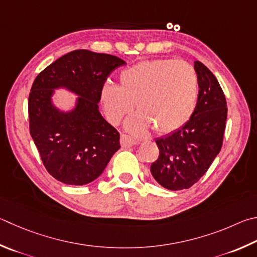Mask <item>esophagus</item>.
<instances>
[{
    "label": "esophagus",
    "mask_w": 257,
    "mask_h": 257,
    "mask_svg": "<svg viewBox=\"0 0 257 257\" xmlns=\"http://www.w3.org/2000/svg\"><path fill=\"white\" fill-rule=\"evenodd\" d=\"M120 144H121V146H122V147L128 148V147L134 146V145H137L138 142L135 141V139L132 138L130 136H128V135H121Z\"/></svg>",
    "instance_id": "esophagus-1"
}]
</instances>
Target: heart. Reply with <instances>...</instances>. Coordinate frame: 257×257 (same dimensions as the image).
I'll use <instances>...</instances> for the list:
<instances>
[{"instance_id":"b5f03b06","label":"heart","mask_w":257,"mask_h":257,"mask_svg":"<svg viewBox=\"0 0 257 257\" xmlns=\"http://www.w3.org/2000/svg\"><path fill=\"white\" fill-rule=\"evenodd\" d=\"M119 80L120 85L103 84L102 106L110 122L119 124L136 103L139 112L127 122L133 134H144L151 125L157 134L174 133L188 122L197 106L198 75L188 63L144 60L123 69Z\"/></svg>"}]
</instances>
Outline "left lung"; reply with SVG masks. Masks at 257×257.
I'll use <instances>...</instances> for the list:
<instances>
[{
    "label": "left lung",
    "mask_w": 257,
    "mask_h": 257,
    "mask_svg": "<svg viewBox=\"0 0 257 257\" xmlns=\"http://www.w3.org/2000/svg\"><path fill=\"white\" fill-rule=\"evenodd\" d=\"M199 81L197 106L190 120L176 132L156 139L160 156L151 172L163 188L189 189L201 179L222 146L227 102L216 76L201 62H194Z\"/></svg>",
    "instance_id": "left-lung-1"
}]
</instances>
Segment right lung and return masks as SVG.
<instances>
[{"mask_svg": "<svg viewBox=\"0 0 257 257\" xmlns=\"http://www.w3.org/2000/svg\"><path fill=\"white\" fill-rule=\"evenodd\" d=\"M125 62L108 54L77 49L38 74L28 102L29 129L48 173L69 185L97 179L120 148L118 130L99 111L101 88ZM65 87L80 96L71 113L51 102L53 90Z\"/></svg>", "mask_w": 257, "mask_h": 257, "instance_id": "right-lung-1", "label": "right lung"}]
</instances>
